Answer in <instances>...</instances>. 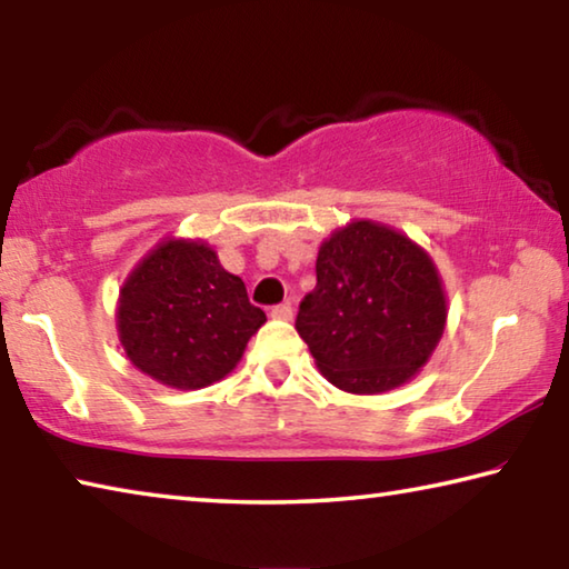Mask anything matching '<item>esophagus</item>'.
<instances>
[{"instance_id": "34e87169", "label": "esophagus", "mask_w": 569, "mask_h": 569, "mask_svg": "<svg viewBox=\"0 0 569 569\" xmlns=\"http://www.w3.org/2000/svg\"><path fill=\"white\" fill-rule=\"evenodd\" d=\"M271 316L278 321H291L293 319V308L291 303H278L271 308Z\"/></svg>"}]
</instances>
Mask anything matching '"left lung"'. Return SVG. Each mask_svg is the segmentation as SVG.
Masks as SVG:
<instances>
[{"instance_id": "8db88e82", "label": "left lung", "mask_w": 569, "mask_h": 569, "mask_svg": "<svg viewBox=\"0 0 569 569\" xmlns=\"http://www.w3.org/2000/svg\"><path fill=\"white\" fill-rule=\"evenodd\" d=\"M447 296L429 253L399 230L353 220L323 240L296 331L333 387L381 393L417 377L445 333Z\"/></svg>"}]
</instances>
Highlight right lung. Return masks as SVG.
<instances>
[{
	"instance_id": "obj_1",
	"label": "right lung",
	"mask_w": 569,
	"mask_h": 569,
	"mask_svg": "<svg viewBox=\"0 0 569 569\" xmlns=\"http://www.w3.org/2000/svg\"><path fill=\"white\" fill-rule=\"evenodd\" d=\"M263 323L246 283L203 240H162L120 288L122 349L170 389H203L228 377Z\"/></svg>"
}]
</instances>
